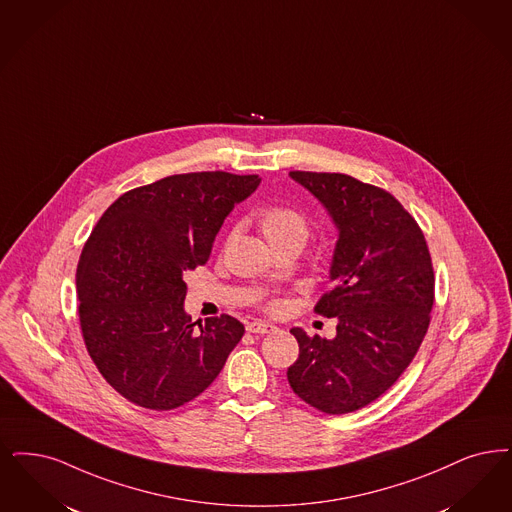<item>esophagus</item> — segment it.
Listing matches in <instances>:
<instances>
[{"instance_id": "obj_1", "label": "esophagus", "mask_w": 512, "mask_h": 512, "mask_svg": "<svg viewBox=\"0 0 512 512\" xmlns=\"http://www.w3.org/2000/svg\"><path fill=\"white\" fill-rule=\"evenodd\" d=\"M246 329L249 333L265 335V333H270V331H274L276 328H274L272 324H268V322H263V320H251V322L247 324Z\"/></svg>"}]
</instances>
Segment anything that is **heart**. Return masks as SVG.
<instances>
[{
  "label": "heart",
  "instance_id": "b5f03b06",
  "mask_svg": "<svg viewBox=\"0 0 512 512\" xmlns=\"http://www.w3.org/2000/svg\"><path fill=\"white\" fill-rule=\"evenodd\" d=\"M259 226L265 234L266 242L272 247L284 242H305L307 238V219L301 211L289 205H270L261 211Z\"/></svg>",
  "mask_w": 512,
  "mask_h": 512
}]
</instances>
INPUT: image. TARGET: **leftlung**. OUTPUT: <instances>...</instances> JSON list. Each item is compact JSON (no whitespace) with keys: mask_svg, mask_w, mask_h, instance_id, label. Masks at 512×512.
<instances>
[{"mask_svg":"<svg viewBox=\"0 0 512 512\" xmlns=\"http://www.w3.org/2000/svg\"><path fill=\"white\" fill-rule=\"evenodd\" d=\"M337 228L333 282L316 312L337 318V335L291 329L299 358L287 368L293 392L331 415L364 408L408 368L429 329L434 272L415 219L383 188L343 173L291 171Z\"/></svg>","mask_w":512,"mask_h":512,"instance_id":"left-lung-1","label":"left lung"}]
</instances>
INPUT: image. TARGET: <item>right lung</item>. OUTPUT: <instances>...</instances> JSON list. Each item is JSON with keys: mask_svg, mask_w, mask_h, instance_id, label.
<instances>
[{"mask_svg": "<svg viewBox=\"0 0 512 512\" xmlns=\"http://www.w3.org/2000/svg\"><path fill=\"white\" fill-rule=\"evenodd\" d=\"M259 175L202 171L129 190L93 228L76 272L83 341L112 389L141 408L175 409L202 394L240 343L223 314L192 322L184 272L205 265L234 205Z\"/></svg>", "mask_w": 512, "mask_h": 512, "instance_id": "add662e5", "label": "right lung"}]
</instances>
